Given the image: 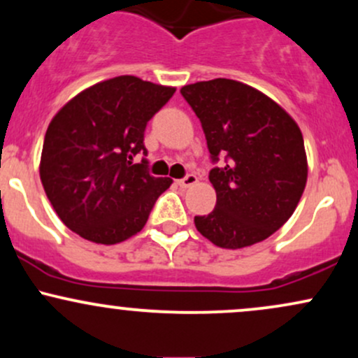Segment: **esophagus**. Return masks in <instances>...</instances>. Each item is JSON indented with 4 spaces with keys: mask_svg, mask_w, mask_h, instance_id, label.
<instances>
[{
    "mask_svg": "<svg viewBox=\"0 0 358 358\" xmlns=\"http://www.w3.org/2000/svg\"><path fill=\"white\" fill-rule=\"evenodd\" d=\"M196 182H199V178H196V175L188 173L187 176H185V178L178 180V185H180V187H183V188H188V187H193V185H195Z\"/></svg>",
    "mask_w": 358,
    "mask_h": 358,
    "instance_id": "esophagus-1",
    "label": "esophagus"
}]
</instances>
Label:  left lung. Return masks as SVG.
I'll use <instances>...</instances> for the list:
<instances>
[{"mask_svg": "<svg viewBox=\"0 0 358 358\" xmlns=\"http://www.w3.org/2000/svg\"><path fill=\"white\" fill-rule=\"evenodd\" d=\"M180 92L202 122L212 162H225L208 173L217 203L195 217L196 231L224 249L268 239L293 215L306 187L298 124L266 94L237 80L196 82Z\"/></svg>", "mask_w": 358, "mask_h": 358, "instance_id": "left-lung-1", "label": "left lung"}]
</instances>
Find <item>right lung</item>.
<instances>
[{"label": "right lung", "instance_id": "right-lung-1", "mask_svg": "<svg viewBox=\"0 0 358 358\" xmlns=\"http://www.w3.org/2000/svg\"><path fill=\"white\" fill-rule=\"evenodd\" d=\"M175 87L119 76L82 90L45 134L40 180L71 231L96 244H117L145 227L171 178L153 176L145 129Z\"/></svg>", "mask_w": 358, "mask_h": 358}]
</instances>
